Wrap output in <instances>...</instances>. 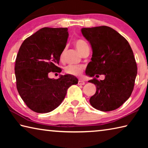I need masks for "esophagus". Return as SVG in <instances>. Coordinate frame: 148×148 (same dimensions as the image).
<instances>
[{"label":"esophagus","mask_w":148,"mask_h":148,"mask_svg":"<svg viewBox=\"0 0 148 148\" xmlns=\"http://www.w3.org/2000/svg\"><path fill=\"white\" fill-rule=\"evenodd\" d=\"M85 82L82 81V80H79L78 81V85H84Z\"/></svg>","instance_id":"esophagus-1"}]
</instances>
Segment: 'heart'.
I'll return each instance as SVG.
<instances>
[{
  "label": "heart",
  "mask_w": 148,
  "mask_h": 148,
  "mask_svg": "<svg viewBox=\"0 0 148 148\" xmlns=\"http://www.w3.org/2000/svg\"><path fill=\"white\" fill-rule=\"evenodd\" d=\"M74 45L77 48V49L78 50L80 53H81V54L83 53V51H84L85 49H86L87 47H88V45H87V44L86 43V42L82 39L77 40L75 41ZM64 53V51L62 52L61 56V59L63 58ZM64 70H65V72H66V74L73 75V76H79L80 75L82 74V72H83L84 67L82 66H80V65L71 64V65H69V66H67Z\"/></svg>",
  "instance_id": "heart-1"
}]
</instances>
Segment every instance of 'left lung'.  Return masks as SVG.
<instances>
[{
    "label": "left lung",
    "mask_w": 148,
    "mask_h": 148,
    "mask_svg": "<svg viewBox=\"0 0 148 148\" xmlns=\"http://www.w3.org/2000/svg\"><path fill=\"white\" fill-rule=\"evenodd\" d=\"M92 47L91 61L86 74L89 77L104 74V80L96 77L89 82L96 86L89 99L95 109L102 112L118 108L131 97L137 75V66L129 42L111 27L100 26L81 30Z\"/></svg>",
    "instance_id": "1"
}]
</instances>
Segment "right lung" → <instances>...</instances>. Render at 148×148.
<instances>
[{
	"instance_id": "obj_1",
	"label": "right lung",
	"mask_w": 148,
	"mask_h": 148,
	"mask_svg": "<svg viewBox=\"0 0 148 148\" xmlns=\"http://www.w3.org/2000/svg\"><path fill=\"white\" fill-rule=\"evenodd\" d=\"M69 37L67 28L44 27L26 38L17 55L15 74L17 89L30 109L48 113L58 107L66 91L78 79L71 74L58 79L48 77L50 72H61L57 66Z\"/></svg>"
}]
</instances>
